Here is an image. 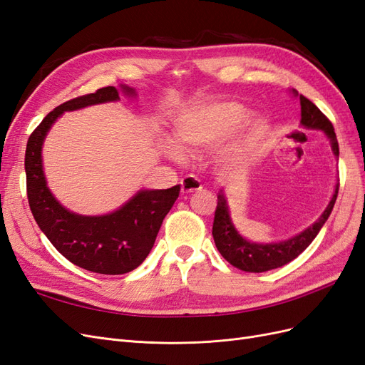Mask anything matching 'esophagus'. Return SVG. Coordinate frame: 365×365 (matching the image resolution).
<instances>
[{
  "label": "esophagus",
  "instance_id": "1",
  "mask_svg": "<svg viewBox=\"0 0 365 365\" xmlns=\"http://www.w3.org/2000/svg\"><path fill=\"white\" fill-rule=\"evenodd\" d=\"M202 189V184L201 181L195 178V176H185L181 181V190L182 193H193Z\"/></svg>",
  "mask_w": 365,
  "mask_h": 365
}]
</instances>
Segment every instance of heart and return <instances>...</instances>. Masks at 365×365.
<instances>
[{"mask_svg":"<svg viewBox=\"0 0 365 365\" xmlns=\"http://www.w3.org/2000/svg\"><path fill=\"white\" fill-rule=\"evenodd\" d=\"M248 115V109L235 102H215L187 108L173 121V135L178 141H163V150L173 161H184L182 149L195 150L210 148L224 140L240 126ZM268 132V120L252 117L245 121L236 134L217 150L219 160L225 164L248 161Z\"/></svg>","mask_w":365,"mask_h":365,"instance_id":"1","label":"heart"}]
</instances>
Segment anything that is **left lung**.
<instances>
[{
  "instance_id": "obj_1",
  "label": "left lung",
  "mask_w": 365,
  "mask_h": 365,
  "mask_svg": "<svg viewBox=\"0 0 365 365\" xmlns=\"http://www.w3.org/2000/svg\"><path fill=\"white\" fill-rule=\"evenodd\" d=\"M292 94L298 97V93L295 90H292ZM300 105L302 126L306 129H317L324 132L330 141V148H332L335 158H338L339 148L332 123H330L329 118L304 96H300ZM338 187L339 182L335 185V192L329 205L312 225H309L306 230L302 231V233H298L289 239L280 242H269V244L251 242L239 233L230 216L227 196L224 190H219L212 231L216 248L228 263L247 272H264L283 267V264L289 263L291 260L300 256V254L311 245V242L317 237L319 230L323 228L327 217L334 210L338 196Z\"/></svg>"
}]
</instances>
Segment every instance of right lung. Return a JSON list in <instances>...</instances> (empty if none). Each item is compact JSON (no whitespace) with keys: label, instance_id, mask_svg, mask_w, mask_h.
Instances as JSON below:
<instances>
[{"label":"right lung","instance_id":"add662e5","mask_svg":"<svg viewBox=\"0 0 365 365\" xmlns=\"http://www.w3.org/2000/svg\"><path fill=\"white\" fill-rule=\"evenodd\" d=\"M120 91L128 97L137 96L134 88L128 85L105 86L54 108L31 132L24 163L30 210L42 233L65 259L79 268L109 275L135 269L148 257L181 187L141 189L111 213L77 215L65 208L50 192L42 165V145L54 121L63 113L117 102Z\"/></svg>","mask_w":365,"mask_h":365}]
</instances>
